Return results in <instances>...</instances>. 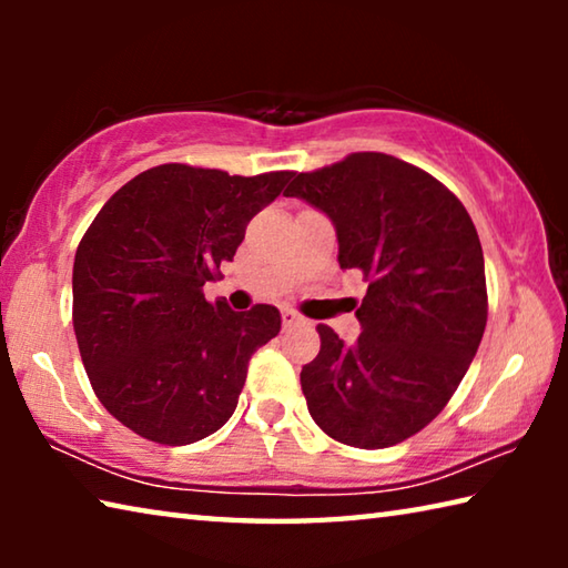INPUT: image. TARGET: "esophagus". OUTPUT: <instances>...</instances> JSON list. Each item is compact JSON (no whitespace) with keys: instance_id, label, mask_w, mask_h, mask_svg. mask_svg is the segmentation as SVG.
<instances>
[{"instance_id":"1","label":"esophagus","mask_w":568,"mask_h":568,"mask_svg":"<svg viewBox=\"0 0 568 568\" xmlns=\"http://www.w3.org/2000/svg\"><path fill=\"white\" fill-rule=\"evenodd\" d=\"M283 325H285V328H295V325H305V318H303V315H297L295 311H291V307H285Z\"/></svg>"}]
</instances>
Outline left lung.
<instances>
[{
	"label": "left lung",
	"mask_w": 568,
	"mask_h": 568,
	"mask_svg": "<svg viewBox=\"0 0 568 568\" xmlns=\"http://www.w3.org/2000/svg\"><path fill=\"white\" fill-rule=\"evenodd\" d=\"M285 195L331 217L341 267L368 281L358 341L318 325L321 353L301 371L307 410L345 446H396L444 410L484 338L474 220L436 178L383 152L297 172Z\"/></svg>",
	"instance_id": "8db88e82"
}]
</instances>
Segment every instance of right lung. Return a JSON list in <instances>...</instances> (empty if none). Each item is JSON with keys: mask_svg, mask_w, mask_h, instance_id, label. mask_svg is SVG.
Wrapping results in <instances>:
<instances>
[{"mask_svg": "<svg viewBox=\"0 0 568 568\" xmlns=\"http://www.w3.org/2000/svg\"><path fill=\"white\" fill-rule=\"evenodd\" d=\"M291 178L150 168L114 192L80 240L77 345L102 406L138 436L187 446L233 416L250 355L281 333V313H235L207 303L203 287Z\"/></svg>", "mask_w": 568, "mask_h": 568, "instance_id": "add662e5", "label": "right lung"}]
</instances>
